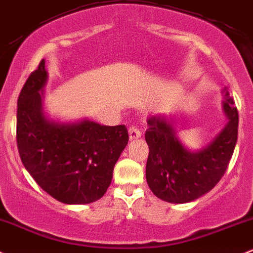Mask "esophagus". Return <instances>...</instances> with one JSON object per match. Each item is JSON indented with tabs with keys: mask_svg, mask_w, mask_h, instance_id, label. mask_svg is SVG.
Instances as JSON below:
<instances>
[{
	"mask_svg": "<svg viewBox=\"0 0 253 253\" xmlns=\"http://www.w3.org/2000/svg\"><path fill=\"white\" fill-rule=\"evenodd\" d=\"M128 134H129V139L134 140V139H138V138L141 137V131L138 128V127L131 126L128 128Z\"/></svg>",
	"mask_w": 253,
	"mask_h": 253,
	"instance_id": "1",
	"label": "esophagus"
}]
</instances>
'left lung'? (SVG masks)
<instances>
[{"instance_id": "obj_1", "label": "left lung", "mask_w": 253, "mask_h": 253, "mask_svg": "<svg viewBox=\"0 0 253 253\" xmlns=\"http://www.w3.org/2000/svg\"><path fill=\"white\" fill-rule=\"evenodd\" d=\"M227 88L223 90V127L201 149L192 150L179 138L176 116L154 114L148 118L149 145L146 181L155 196L168 203L182 204L211 191L226 171L238 139L239 116Z\"/></svg>"}]
</instances>
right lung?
<instances>
[{
    "label": "right lung",
    "mask_w": 253,
    "mask_h": 253,
    "mask_svg": "<svg viewBox=\"0 0 253 253\" xmlns=\"http://www.w3.org/2000/svg\"><path fill=\"white\" fill-rule=\"evenodd\" d=\"M48 78L42 60L19 96L16 141L21 162L35 181L61 203H93L112 182L128 132L124 125L104 126L86 118H50L44 110Z\"/></svg>",
    "instance_id": "1"
}]
</instances>
